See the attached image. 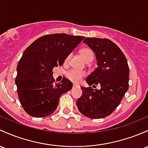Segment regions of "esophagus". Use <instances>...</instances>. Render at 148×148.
I'll use <instances>...</instances> for the list:
<instances>
[{
    "label": "esophagus",
    "instance_id": "esophagus-1",
    "mask_svg": "<svg viewBox=\"0 0 148 148\" xmlns=\"http://www.w3.org/2000/svg\"><path fill=\"white\" fill-rule=\"evenodd\" d=\"M76 86H77V85H76V84H73V88H75Z\"/></svg>",
    "mask_w": 148,
    "mask_h": 148
}]
</instances>
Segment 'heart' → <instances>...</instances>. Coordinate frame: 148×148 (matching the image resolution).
Instances as JSON below:
<instances>
[{"label": "heart", "mask_w": 148, "mask_h": 148, "mask_svg": "<svg viewBox=\"0 0 148 148\" xmlns=\"http://www.w3.org/2000/svg\"><path fill=\"white\" fill-rule=\"evenodd\" d=\"M81 55L84 58V60L86 62H90L93 60V52L90 48H83L80 51ZM69 56L67 57L66 60L67 61ZM86 76V72L83 71H79L77 69H70L66 72V77L69 80L74 83H78L82 80V78Z\"/></svg>", "instance_id": "1"}]
</instances>
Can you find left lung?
Returning <instances> with one entry per match:
<instances>
[{
	"label": "left lung",
	"mask_w": 148,
	"mask_h": 148,
	"mask_svg": "<svg viewBox=\"0 0 148 148\" xmlns=\"http://www.w3.org/2000/svg\"><path fill=\"white\" fill-rule=\"evenodd\" d=\"M84 43L95 53L98 67L86 79L89 86L82 87L77 100L79 112L91 119L106 117L113 112L129 89V68L121 49L108 38H86Z\"/></svg>",
	"instance_id": "8db88e82"
}]
</instances>
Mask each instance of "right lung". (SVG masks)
<instances>
[{
	"mask_svg": "<svg viewBox=\"0 0 148 148\" xmlns=\"http://www.w3.org/2000/svg\"><path fill=\"white\" fill-rule=\"evenodd\" d=\"M84 38L66 34L45 35L24 50L17 64L15 84L21 105L30 116H49L61 95L72 88V83L65 77L54 84L53 69L62 65Z\"/></svg>",
	"mask_w": 148,
	"mask_h": 148,
	"instance_id": "add662e5",
	"label": "right lung"
}]
</instances>
